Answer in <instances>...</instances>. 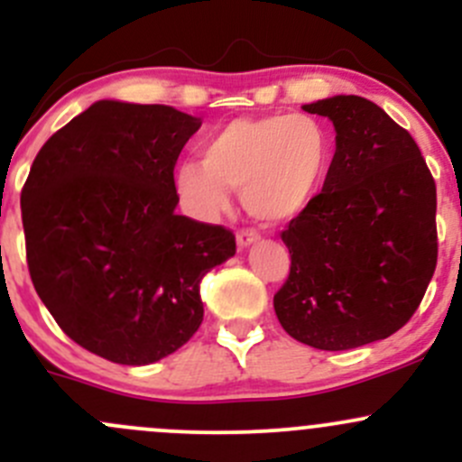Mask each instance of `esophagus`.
I'll list each match as a JSON object with an SVG mask.
<instances>
[{
  "mask_svg": "<svg viewBox=\"0 0 462 462\" xmlns=\"http://www.w3.org/2000/svg\"><path fill=\"white\" fill-rule=\"evenodd\" d=\"M254 241H259V232L253 230V227H241L236 232V244H239V248H248Z\"/></svg>",
  "mask_w": 462,
  "mask_h": 462,
  "instance_id": "34e87169",
  "label": "esophagus"
}]
</instances>
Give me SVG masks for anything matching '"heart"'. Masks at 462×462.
Listing matches in <instances>:
<instances>
[{
    "label": "heart",
    "instance_id": "b5f03b06",
    "mask_svg": "<svg viewBox=\"0 0 462 462\" xmlns=\"http://www.w3.org/2000/svg\"><path fill=\"white\" fill-rule=\"evenodd\" d=\"M333 141L318 118L273 114L236 118L203 144V161H185L174 183L199 217L230 205V189L261 221H286L309 208L324 188Z\"/></svg>",
    "mask_w": 462,
    "mask_h": 462
}]
</instances>
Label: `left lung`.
Segmentation results:
<instances>
[{
	"mask_svg": "<svg viewBox=\"0 0 462 462\" xmlns=\"http://www.w3.org/2000/svg\"><path fill=\"white\" fill-rule=\"evenodd\" d=\"M335 125L321 192L282 232L291 273L274 295L297 342L346 351L402 328L438 261L436 183L407 129L375 102L335 96L304 105Z\"/></svg>",
	"mask_w": 462,
	"mask_h": 462,
	"instance_id": "1",
	"label": "left lung"
}]
</instances>
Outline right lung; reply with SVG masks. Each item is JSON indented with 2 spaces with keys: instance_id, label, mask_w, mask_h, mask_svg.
<instances>
[{
  "instance_id": "obj_1",
  "label": "right lung",
  "mask_w": 462,
  "mask_h": 462,
  "mask_svg": "<svg viewBox=\"0 0 462 462\" xmlns=\"http://www.w3.org/2000/svg\"><path fill=\"white\" fill-rule=\"evenodd\" d=\"M199 127L174 106L100 100L44 143L22 188L37 295L116 365L183 346L203 321V277L236 253L232 230L174 212V165Z\"/></svg>"
}]
</instances>
